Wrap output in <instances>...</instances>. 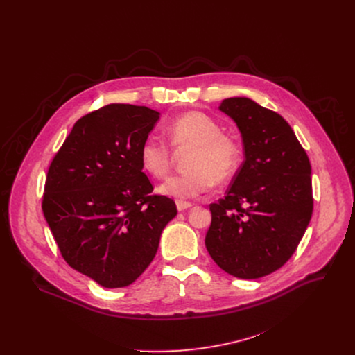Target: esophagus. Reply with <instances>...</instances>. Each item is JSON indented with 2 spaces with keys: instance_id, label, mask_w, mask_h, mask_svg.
<instances>
[{
  "instance_id": "34e87169",
  "label": "esophagus",
  "mask_w": 355,
  "mask_h": 355,
  "mask_svg": "<svg viewBox=\"0 0 355 355\" xmlns=\"http://www.w3.org/2000/svg\"><path fill=\"white\" fill-rule=\"evenodd\" d=\"M175 205H177V209H178L180 212H184V211H187V209H189V208L192 207V204H189V202L180 200V199L175 202Z\"/></svg>"
}]
</instances>
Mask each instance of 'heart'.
<instances>
[{"instance_id":"heart-1","label":"heart","mask_w":355,"mask_h":355,"mask_svg":"<svg viewBox=\"0 0 355 355\" xmlns=\"http://www.w3.org/2000/svg\"><path fill=\"white\" fill-rule=\"evenodd\" d=\"M171 146L178 150L192 148L188 157V173L170 177L160 192L191 199L207 193L216 182L229 181L237 171L241 160V147L236 137L222 133V126L204 112H187L167 126ZM140 163L143 170L155 178H164L173 163L170 144L147 137L140 146Z\"/></svg>"}]
</instances>
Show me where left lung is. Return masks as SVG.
Here are the masks:
<instances>
[{
    "label": "left lung",
    "mask_w": 355,
    "mask_h": 355,
    "mask_svg": "<svg viewBox=\"0 0 355 355\" xmlns=\"http://www.w3.org/2000/svg\"><path fill=\"white\" fill-rule=\"evenodd\" d=\"M237 125L244 162L225 198L211 204L205 245L227 274L256 279L281 268L295 252L313 212L311 162L277 112L244 96L219 107Z\"/></svg>",
    "instance_id": "1"
}]
</instances>
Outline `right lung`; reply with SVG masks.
<instances>
[{
    "label": "right lung",
    "mask_w": 355,
    "mask_h": 355,
    "mask_svg": "<svg viewBox=\"0 0 355 355\" xmlns=\"http://www.w3.org/2000/svg\"><path fill=\"white\" fill-rule=\"evenodd\" d=\"M159 118L147 107L99 108L74 123L47 171L42 209L62 256L104 288L135 282L177 215L141 171L140 146Z\"/></svg>",
    "instance_id": "1"
}]
</instances>
